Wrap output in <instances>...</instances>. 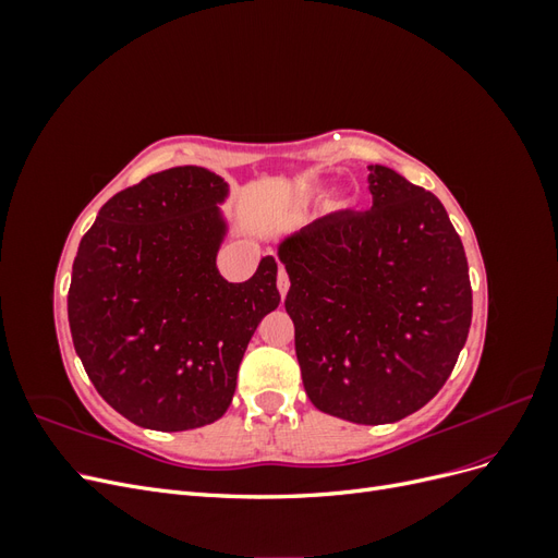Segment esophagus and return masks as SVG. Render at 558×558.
<instances>
[{
    "label": "esophagus",
    "mask_w": 558,
    "mask_h": 558,
    "mask_svg": "<svg viewBox=\"0 0 558 558\" xmlns=\"http://www.w3.org/2000/svg\"><path fill=\"white\" fill-rule=\"evenodd\" d=\"M277 289L281 293V298H286V293H289V289H291V279H289V275H286L283 267H279V272H277Z\"/></svg>",
    "instance_id": "obj_1"
}]
</instances>
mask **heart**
<instances>
[{
  "label": "heart",
  "instance_id": "1",
  "mask_svg": "<svg viewBox=\"0 0 558 558\" xmlns=\"http://www.w3.org/2000/svg\"><path fill=\"white\" fill-rule=\"evenodd\" d=\"M344 207H347L344 199H337V202H332V205H330L332 211H340V209H344Z\"/></svg>",
  "mask_w": 558,
  "mask_h": 558
}]
</instances>
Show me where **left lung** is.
Listing matches in <instances>:
<instances>
[{"instance_id": "8db88e82", "label": "left lung", "mask_w": 558, "mask_h": 558, "mask_svg": "<svg viewBox=\"0 0 558 558\" xmlns=\"http://www.w3.org/2000/svg\"><path fill=\"white\" fill-rule=\"evenodd\" d=\"M373 207L283 238L302 384L314 408L393 424L440 391L468 340V260L442 202L369 165Z\"/></svg>"}]
</instances>
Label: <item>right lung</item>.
<instances>
[{"mask_svg": "<svg viewBox=\"0 0 558 558\" xmlns=\"http://www.w3.org/2000/svg\"><path fill=\"white\" fill-rule=\"evenodd\" d=\"M228 195L205 167H172L116 193L78 244L74 349L97 393L142 428L221 418L251 335L281 302L272 256L244 283L218 272Z\"/></svg>", "mask_w": 558, "mask_h": 558, "instance_id": "obj_1", "label": "right lung"}]
</instances>
